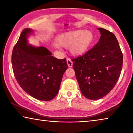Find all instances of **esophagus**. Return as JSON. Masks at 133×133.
<instances>
[{"mask_svg":"<svg viewBox=\"0 0 133 133\" xmlns=\"http://www.w3.org/2000/svg\"><path fill=\"white\" fill-rule=\"evenodd\" d=\"M67 63L68 66L70 67H71L73 66V62H72L70 58H67Z\"/></svg>","mask_w":133,"mask_h":133,"instance_id":"obj_1","label":"esophagus"}]
</instances>
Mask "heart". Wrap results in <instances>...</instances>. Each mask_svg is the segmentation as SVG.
Instances as JSON below:
<instances>
[{
  "label": "heart",
  "instance_id": "heart-1",
  "mask_svg": "<svg viewBox=\"0 0 133 133\" xmlns=\"http://www.w3.org/2000/svg\"><path fill=\"white\" fill-rule=\"evenodd\" d=\"M94 40L93 32L90 30H75L65 33L57 38V43L63 48H68L73 56H80L89 50ZM56 48L58 46L55 44Z\"/></svg>",
  "mask_w": 133,
  "mask_h": 133
}]
</instances>
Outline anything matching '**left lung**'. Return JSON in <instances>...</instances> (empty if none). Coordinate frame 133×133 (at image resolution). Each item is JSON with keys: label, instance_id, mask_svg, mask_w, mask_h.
<instances>
[{"label": "left lung", "instance_id": "obj_1", "mask_svg": "<svg viewBox=\"0 0 133 133\" xmlns=\"http://www.w3.org/2000/svg\"><path fill=\"white\" fill-rule=\"evenodd\" d=\"M101 36L93 48L73 58V67L80 91L85 97L98 100L113 89L123 67V53L116 37L98 28Z\"/></svg>", "mask_w": 133, "mask_h": 133}]
</instances>
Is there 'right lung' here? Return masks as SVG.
<instances>
[{"label": "right lung", "mask_w": 133, "mask_h": 133, "mask_svg": "<svg viewBox=\"0 0 133 133\" xmlns=\"http://www.w3.org/2000/svg\"><path fill=\"white\" fill-rule=\"evenodd\" d=\"M33 32L32 29H24L13 48V73L26 93L37 100L50 101L59 91L67 69L66 59H57L46 48L29 44L27 39Z\"/></svg>", "instance_id": "1"}]
</instances>
